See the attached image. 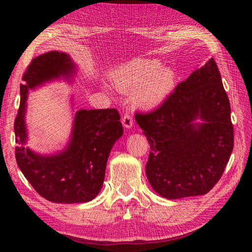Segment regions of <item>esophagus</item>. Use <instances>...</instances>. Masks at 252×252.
<instances>
[{
  "label": "esophagus",
  "instance_id": "obj_1",
  "mask_svg": "<svg viewBox=\"0 0 252 252\" xmlns=\"http://www.w3.org/2000/svg\"><path fill=\"white\" fill-rule=\"evenodd\" d=\"M122 125L126 129H130L133 126V118H132L129 113H126L122 118Z\"/></svg>",
  "mask_w": 252,
  "mask_h": 252
}]
</instances>
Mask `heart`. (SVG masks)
<instances>
[{
  "mask_svg": "<svg viewBox=\"0 0 252 252\" xmlns=\"http://www.w3.org/2000/svg\"><path fill=\"white\" fill-rule=\"evenodd\" d=\"M119 91H132L133 104L142 109H156L171 95L177 75L171 67L161 66L157 59H133L111 74Z\"/></svg>",
  "mask_w": 252,
  "mask_h": 252,
  "instance_id": "heart-1",
  "label": "heart"
}]
</instances>
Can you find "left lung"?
<instances>
[{
  "label": "left lung",
  "instance_id": "1",
  "mask_svg": "<svg viewBox=\"0 0 252 252\" xmlns=\"http://www.w3.org/2000/svg\"><path fill=\"white\" fill-rule=\"evenodd\" d=\"M135 121L150 144L148 180L161 197L206 194L220 180L233 149V126L213 58L157 110L135 113Z\"/></svg>",
  "mask_w": 252,
  "mask_h": 252
}]
</instances>
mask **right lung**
Listing matches in <instances>:
<instances>
[{"label": "right lung", "instance_id": "obj_1", "mask_svg": "<svg viewBox=\"0 0 252 252\" xmlns=\"http://www.w3.org/2000/svg\"><path fill=\"white\" fill-rule=\"evenodd\" d=\"M74 74L75 64L69 55L51 51L32 60L20 85L21 103L14 122L16 162L34 190L51 202L79 203L94 199L103 185L111 149L123 134L117 109L79 110L64 150L41 156L25 147L29 90L57 79L71 80Z\"/></svg>", "mask_w": 252, "mask_h": 252}]
</instances>
